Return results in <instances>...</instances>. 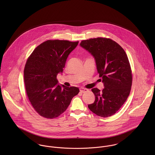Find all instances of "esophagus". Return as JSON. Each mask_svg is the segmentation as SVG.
I'll return each instance as SVG.
<instances>
[{
  "label": "esophagus",
  "mask_w": 155,
  "mask_h": 155,
  "mask_svg": "<svg viewBox=\"0 0 155 155\" xmlns=\"http://www.w3.org/2000/svg\"><path fill=\"white\" fill-rule=\"evenodd\" d=\"M80 89V92H87V91H88V89L87 88H81L79 89Z\"/></svg>",
  "instance_id": "34e87169"
}]
</instances>
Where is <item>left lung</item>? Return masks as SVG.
<instances>
[{"instance_id": "obj_1", "label": "left lung", "mask_w": 155, "mask_h": 155, "mask_svg": "<svg viewBox=\"0 0 155 155\" xmlns=\"http://www.w3.org/2000/svg\"><path fill=\"white\" fill-rule=\"evenodd\" d=\"M80 46L94 57L104 88L92 89L95 100L89 110L106 117L115 114L126 101L132 85L131 69L124 49L110 39L97 38L82 41Z\"/></svg>"}]
</instances>
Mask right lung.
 I'll return each instance as SVG.
<instances>
[{"label":"right lung","mask_w":155,"mask_h":155,"mask_svg":"<svg viewBox=\"0 0 155 155\" xmlns=\"http://www.w3.org/2000/svg\"><path fill=\"white\" fill-rule=\"evenodd\" d=\"M79 42L48 40L37 46L27 60L24 70L26 93L35 110L48 119L57 117L66 110L79 92L75 87L59 85L67 58Z\"/></svg>","instance_id":"obj_1"}]
</instances>
